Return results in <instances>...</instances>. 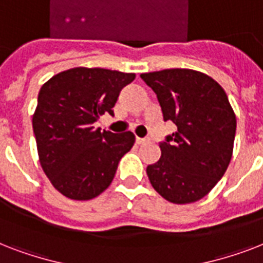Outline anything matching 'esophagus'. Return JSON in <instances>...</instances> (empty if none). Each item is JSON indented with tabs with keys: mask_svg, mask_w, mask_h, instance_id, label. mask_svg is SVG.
Masks as SVG:
<instances>
[{
	"mask_svg": "<svg viewBox=\"0 0 263 263\" xmlns=\"http://www.w3.org/2000/svg\"><path fill=\"white\" fill-rule=\"evenodd\" d=\"M147 142V139H144V138H136V143L138 144H143Z\"/></svg>",
	"mask_w": 263,
	"mask_h": 263,
	"instance_id": "1",
	"label": "esophagus"
}]
</instances>
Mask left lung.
I'll return each instance as SVG.
<instances>
[{"label": "left lung", "mask_w": 263, "mask_h": 263, "mask_svg": "<svg viewBox=\"0 0 263 263\" xmlns=\"http://www.w3.org/2000/svg\"><path fill=\"white\" fill-rule=\"evenodd\" d=\"M140 78L157 94L164 121L176 125L160 143V160L146 169L150 183L172 203L202 199L232 158L236 116L224 88L192 69H164Z\"/></svg>", "instance_id": "obj_1"}]
</instances>
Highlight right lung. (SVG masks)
I'll use <instances>...</instances> for the list:
<instances>
[{
	"label": "right lung",
	"instance_id": "right-lung-1",
	"mask_svg": "<svg viewBox=\"0 0 263 263\" xmlns=\"http://www.w3.org/2000/svg\"><path fill=\"white\" fill-rule=\"evenodd\" d=\"M135 79L103 68H72L41 87L32 116L39 162L57 191L88 200L115 177L121 157L135 143L132 132L94 128L99 116L113 113L120 91Z\"/></svg>",
	"mask_w": 263,
	"mask_h": 263
}]
</instances>
